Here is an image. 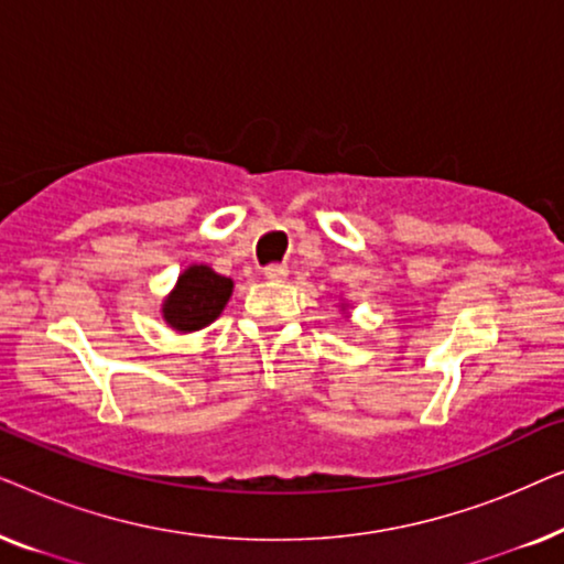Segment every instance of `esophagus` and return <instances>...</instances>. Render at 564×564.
I'll return each mask as SVG.
<instances>
[{"mask_svg": "<svg viewBox=\"0 0 564 564\" xmlns=\"http://www.w3.org/2000/svg\"><path fill=\"white\" fill-rule=\"evenodd\" d=\"M288 274H290V269L284 267V264H269V267H264V276H267V280H272V282L288 280Z\"/></svg>", "mask_w": 564, "mask_h": 564, "instance_id": "obj_1", "label": "esophagus"}]
</instances>
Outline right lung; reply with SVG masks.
<instances>
[{
  "label": "right lung",
  "mask_w": 564,
  "mask_h": 564,
  "mask_svg": "<svg viewBox=\"0 0 564 564\" xmlns=\"http://www.w3.org/2000/svg\"><path fill=\"white\" fill-rule=\"evenodd\" d=\"M234 282L215 274L210 267H189L164 303V318L176 330H197L218 318L226 307Z\"/></svg>",
  "instance_id": "1"
}]
</instances>
